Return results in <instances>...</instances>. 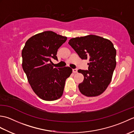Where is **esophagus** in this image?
Instances as JSON below:
<instances>
[{"label": "esophagus", "instance_id": "obj_1", "mask_svg": "<svg viewBox=\"0 0 134 134\" xmlns=\"http://www.w3.org/2000/svg\"><path fill=\"white\" fill-rule=\"evenodd\" d=\"M72 71L74 73H77L78 72V70L76 69H73L72 70Z\"/></svg>", "mask_w": 134, "mask_h": 134}]
</instances>
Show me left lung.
Returning a JSON list of instances; mask_svg holds the SVG:
<instances>
[{
    "mask_svg": "<svg viewBox=\"0 0 134 134\" xmlns=\"http://www.w3.org/2000/svg\"><path fill=\"white\" fill-rule=\"evenodd\" d=\"M69 44L82 59H89L88 70H78L84 76L78 85L85 96L101 94L112 81L116 67V51L110 40L96 35L70 39Z\"/></svg>",
    "mask_w": 134,
    "mask_h": 134,
    "instance_id": "8db88e82",
    "label": "left lung"
}]
</instances>
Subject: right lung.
<instances>
[{"instance_id": "add662e5", "label": "right lung", "mask_w": 134, "mask_h": 134, "mask_svg": "<svg viewBox=\"0 0 134 134\" xmlns=\"http://www.w3.org/2000/svg\"><path fill=\"white\" fill-rule=\"evenodd\" d=\"M67 39L52 31H45L31 37L22 49V68L34 92L43 100L60 98L65 80L72 72L69 67L56 69L50 63L52 58L58 60V49Z\"/></svg>"}]
</instances>
